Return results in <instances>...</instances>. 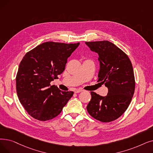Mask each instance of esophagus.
<instances>
[{
  "instance_id": "esophagus-1",
  "label": "esophagus",
  "mask_w": 153,
  "mask_h": 153,
  "mask_svg": "<svg viewBox=\"0 0 153 153\" xmlns=\"http://www.w3.org/2000/svg\"><path fill=\"white\" fill-rule=\"evenodd\" d=\"M82 91H83V90H82V89H77L74 91V92L75 93H79V92H81Z\"/></svg>"
}]
</instances>
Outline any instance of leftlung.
<instances>
[{
  "label": "left lung",
  "mask_w": 153,
  "mask_h": 153,
  "mask_svg": "<svg viewBox=\"0 0 153 153\" xmlns=\"http://www.w3.org/2000/svg\"><path fill=\"white\" fill-rule=\"evenodd\" d=\"M91 51L99 55L98 81L108 89L107 96L91 92L87 105L89 114L98 121L109 123L120 117L128 109L135 89L133 68L130 59L108 41L85 42Z\"/></svg>",
  "instance_id": "left-lung-1"
}]
</instances>
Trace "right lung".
Here are the masks:
<instances>
[{
	"label": "right lung",
	"instance_id": "obj_1",
	"mask_svg": "<svg viewBox=\"0 0 153 153\" xmlns=\"http://www.w3.org/2000/svg\"><path fill=\"white\" fill-rule=\"evenodd\" d=\"M79 44L45 42L23 57L16 76L17 94L32 117L42 121L54 118L72 96L73 92L61 91L50 83L63 72Z\"/></svg>",
	"mask_w": 153,
	"mask_h": 153
}]
</instances>
